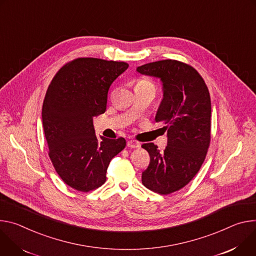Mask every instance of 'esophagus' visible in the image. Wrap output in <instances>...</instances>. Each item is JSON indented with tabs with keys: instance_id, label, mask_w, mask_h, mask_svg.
<instances>
[{
	"instance_id": "1",
	"label": "esophagus",
	"mask_w": 256,
	"mask_h": 256,
	"mask_svg": "<svg viewBox=\"0 0 256 256\" xmlns=\"http://www.w3.org/2000/svg\"><path fill=\"white\" fill-rule=\"evenodd\" d=\"M140 144L138 142V141H136V140H129V141H127V146L128 148H140Z\"/></svg>"
}]
</instances>
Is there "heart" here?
<instances>
[{
    "label": "heart",
    "instance_id": "heart-1",
    "mask_svg": "<svg viewBox=\"0 0 256 256\" xmlns=\"http://www.w3.org/2000/svg\"><path fill=\"white\" fill-rule=\"evenodd\" d=\"M135 88H152L156 90L154 83L152 81H150V80H146V79H140V80H138L136 85H135Z\"/></svg>",
    "mask_w": 256,
    "mask_h": 256
}]
</instances>
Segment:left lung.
I'll use <instances>...</instances> for the list:
<instances>
[{
	"mask_svg": "<svg viewBox=\"0 0 256 256\" xmlns=\"http://www.w3.org/2000/svg\"><path fill=\"white\" fill-rule=\"evenodd\" d=\"M136 71L162 82V100L156 122L164 124L168 137L164 152L152 142L142 144L150 162L141 180L156 193H173L186 186L204 162L210 142V92L200 73L179 61L152 62Z\"/></svg>",
	"mask_w": 256,
	"mask_h": 256,
	"instance_id": "obj_1",
	"label": "left lung"
}]
</instances>
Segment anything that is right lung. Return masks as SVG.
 <instances>
[{
	"label": "right lung",
	"mask_w": 256,
	"mask_h": 256,
	"mask_svg": "<svg viewBox=\"0 0 256 256\" xmlns=\"http://www.w3.org/2000/svg\"><path fill=\"white\" fill-rule=\"evenodd\" d=\"M128 66L79 58L56 72L46 90L42 119L48 156L56 172L73 189L88 192L102 186L110 160L126 146L122 137H96L94 117L106 112L110 84Z\"/></svg>",
	"instance_id": "obj_1"
}]
</instances>
